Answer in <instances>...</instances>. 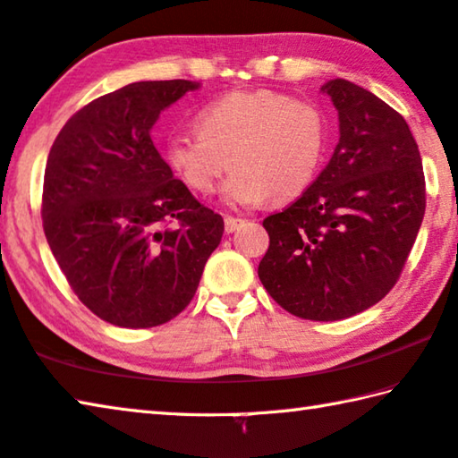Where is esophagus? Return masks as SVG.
I'll return each instance as SVG.
<instances>
[{
  "label": "esophagus",
  "mask_w": 458,
  "mask_h": 458,
  "mask_svg": "<svg viewBox=\"0 0 458 458\" xmlns=\"http://www.w3.org/2000/svg\"><path fill=\"white\" fill-rule=\"evenodd\" d=\"M242 224H244V220L242 218H234V216H226V218H224V228H226L228 234H230V232L238 230L240 226H242Z\"/></svg>",
  "instance_id": "obj_1"
}]
</instances>
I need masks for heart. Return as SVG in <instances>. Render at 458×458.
<instances>
[{
    "label": "heart",
    "mask_w": 458,
    "mask_h": 458,
    "mask_svg": "<svg viewBox=\"0 0 458 458\" xmlns=\"http://www.w3.org/2000/svg\"><path fill=\"white\" fill-rule=\"evenodd\" d=\"M327 149L321 106L276 90H234L198 114V131L167 139L165 157L190 190L224 188L230 206L254 208L299 198L319 174Z\"/></svg>",
    "instance_id": "heart-1"
}]
</instances>
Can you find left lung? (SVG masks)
<instances>
[{
  "mask_svg": "<svg viewBox=\"0 0 458 458\" xmlns=\"http://www.w3.org/2000/svg\"><path fill=\"white\" fill-rule=\"evenodd\" d=\"M339 114V143L319 177L262 226L259 265L284 311L339 321L382 301L398 283L424 218L422 159L408 123L350 81L323 84Z\"/></svg>",
  "mask_w": 458,
  "mask_h": 458,
  "instance_id": "left-lung-1",
  "label": "left lung"
}]
</instances>
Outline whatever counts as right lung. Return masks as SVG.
<instances>
[{
	"instance_id": "obj_1",
	"label": "right lung",
	"mask_w": 458,
	"mask_h": 458,
	"mask_svg": "<svg viewBox=\"0 0 458 458\" xmlns=\"http://www.w3.org/2000/svg\"><path fill=\"white\" fill-rule=\"evenodd\" d=\"M190 81H145L98 97L62 127L46 161L42 224L81 303L129 329L190 305L224 220L175 180L151 141Z\"/></svg>"
}]
</instances>
